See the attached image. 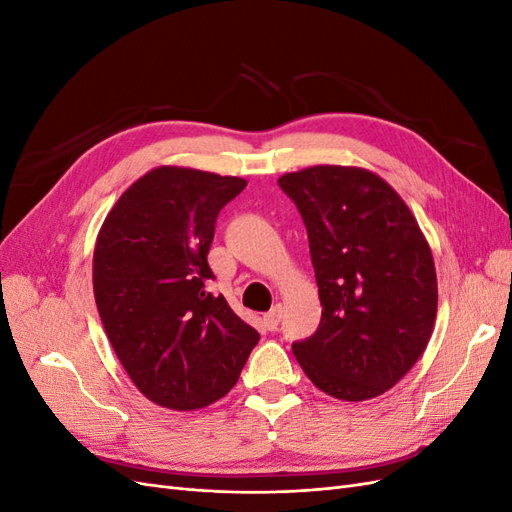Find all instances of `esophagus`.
Listing matches in <instances>:
<instances>
[{
	"instance_id": "34e87169",
	"label": "esophagus",
	"mask_w": 512,
	"mask_h": 512,
	"mask_svg": "<svg viewBox=\"0 0 512 512\" xmlns=\"http://www.w3.org/2000/svg\"><path fill=\"white\" fill-rule=\"evenodd\" d=\"M262 320H265L269 331H275L277 324H280V320H282V305H275L271 312L265 314V318H262Z\"/></svg>"
}]
</instances>
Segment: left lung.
Wrapping results in <instances>:
<instances>
[{
  "mask_svg": "<svg viewBox=\"0 0 512 512\" xmlns=\"http://www.w3.org/2000/svg\"><path fill=\"white\" fill-rule=\"evenodd\" d=\"M277 183L301 211L322 305L318 331L292 352L322 393L374 399L408 374L431 339V247L404 198L367 168L320 164Z\"/></svg>",
  "mask_w": 512,
  "mask_h": 512,
  "instance_id": "8db88e82",
  "label": "left lung"
}]
</instances>
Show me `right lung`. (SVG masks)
Returning <instances> with one entry per match:
<instances>
[{"instance_id": "right-lung-1", "label": "right lung", "mask_w": 512, "mask_h": 512, "mask_svg": "<svg viewBox=\"0 0 512 512\" xmlns=\"http://www.w3.org/2000/svg\"><path fill=\"white\" fill-rule=\"evenodd\" d=\"M247 185L158 166L119 196L94 247V297L119 363L149 401L192 412L237 384L258 331L205 288L220 209Z\"/></svg>"}]
</instances>
